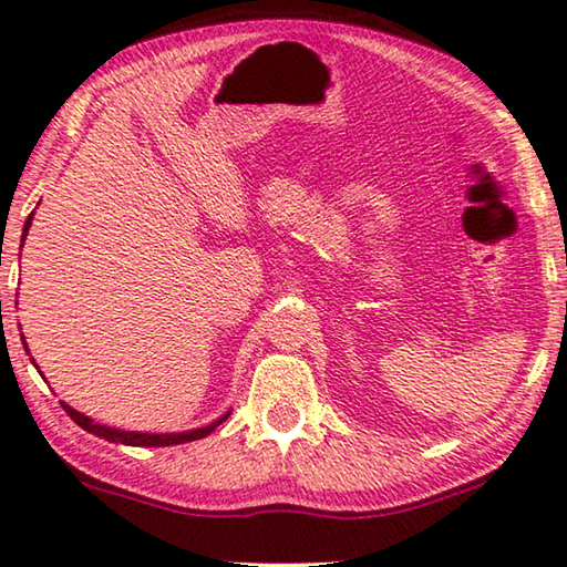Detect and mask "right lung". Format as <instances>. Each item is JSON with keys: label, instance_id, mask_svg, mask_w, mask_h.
<instances>
[{"label": "right lung", "instance_id": "right-lung-1", "mask_svg": "<svg viewBox=\"0 0 567 567\" xmlns=\"http://www.w3.org/2000/svg\"><path fill=\"white\" fill-rule=\"evenodd\" d=\"M30 225H32V215L27 217V223H24L22 243H24L27 229H30ZM22 344H24V350H27V342H24V338H22ZM62 408H64L66 415H70V417H72V420L76 422V425H80L82 430H87V433L97 435V437H104V440H110V443H122V445H134V447H167V445L192 443V440L207 437V435L213 433V430L219 425V422H225V420H227V415H225V417H219L217 422H213V425H207V427H197V430H189V433H175V435H150V433H130V430H114V427L94 425V422H92L87 415H82V412L72 410L70 405H64V402H62Z\"/></svg>", "mask_w": 567, "mask_h": 567}]
</instances>
